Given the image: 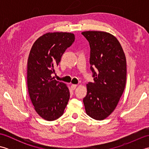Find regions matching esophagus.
<instances>
[{"mask_svg":"<svg viewBox=\"0 0 149 149\" xmlns=\"http://www.w3.org/2000/svg\"><path fill=\"white\" fill-rule=\"evenodd\" d=\"M77 84H72L71 85V88H72V90H75V88H77Z\"/></svg>","mask_w":149,"mask_h":149,"instance_id":"obj_1","label":"esophagus"}]
</instances>
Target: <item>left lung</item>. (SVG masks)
<instances>
[{
    "mask_svg": "<svg viewBox=\"0 0 149 149\" xmlns=\"http://www.w3.org/2000/svg\"><path fill=\"white\" fill-rule=\"evenodd\" d=\"M82 34L90 43V68L94 77L93 83L86 84L85 110L92 118L102 120L115 110L124 91L125 56L118 40L111 34L88 31Z\"/></svg>",
    "mask_w": 149,
    "mask_h": 149,
    "instance_id": "left-lung-1",
    "label": "left lung"
}]
</instances>
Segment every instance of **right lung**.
<instances>
[{
    "label": "right lung",
    "mask_w": 149,
    "mask_h": 149,
    "mask_svg": "<svg viewBox=\"0 0 149 149\" xmlns=\"http://www.w3.org/2000/svg\"><path fill=\"white\" fill-rule=\"evenodd\" d=\"M75 40L73 33H47L34 43L27 60V88L36 113L48 121L59 118L67 105L70 91L66 84L53 79L54 67Z\"/></svg>",
    "instance_id": "1"
}]
</instances>
